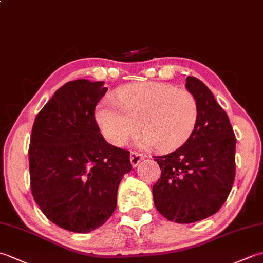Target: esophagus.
I'll list each match as a JSON object with an SVG mask.
<instances>
[{
	"instance_id": "esophagus-1",
	"label": "esophagus",
	"mask_w": 263,
	"mask_h": 263,
	"mask_svg": "<svg viewBox=\"0 0 263 263\" xmlns=\"http://www.w3.org/2000/svg\"><path fill=\"white\" fill-rule=\"evenodd\" d=\"M146 158V155L140 154V153H137V152H132L130 155V160H131V164L132 166H138L139 163H140L141 160H143Z\"/></svg>"
}]
</instances>
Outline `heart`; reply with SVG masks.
I'll return each mask as SVG.
<instances>
[{"instance_id":"heart-1","label":"heart","mask_w":263,"mask_h":263,"mask_svg":"<svg viewBox=\"0 0 263 263\" xmlns=\"http://www.w3.org/2000/svg\"><path fill=\"white\" fill-rule=\"evenodd\" d=\"M116 103L119 108L105 100L96 113L104 137L114 146L125 144L141 128L142 147L175 149L191 136L199 117L193 93L161 82L128 83L116 91Z\"/></svg>"}]
</instances>
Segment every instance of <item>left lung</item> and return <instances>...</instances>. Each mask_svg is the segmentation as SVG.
Masks as SVG:
<instances>
[{"mask_svg":"<svg viewBox=\"0 0 263 263\" xmlns=\"http://www.w3.org/2000/svg\"><path fill=\"white\" fill-rule=\"evenodd\" d=\"M185 87L198 102V122L183 146L156 156L161 174L153 186L156 208L178 224L216 214L231 192L236 167V138L226 111L197 78L187 77Z\"/></svg>","mask_w":263,"mask_h":263,"instance_id":"8db88e82","label":"left lung"}]
</instances>
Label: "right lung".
Listing matches in <instances>:
<instances>
[{
	"label": "right lung",
	"mask_w": 263,
	"mask_h": 263,
	"mask_svg": "<svg viewBox=\"0 0 263 263\" xmlns=\"http://www.w3.org/2000/svg\"><path fill=\"white\" fill-rule=\"evenodd\" d=\"M103 81L66 82L37 114L29 146L33 200L55 225L74 233L100 227L116 208L117 189L131 172L130 152L100 133L95 108Z\"/></svg>",
	"instance_id": "add662e5"
}]
</instances>
